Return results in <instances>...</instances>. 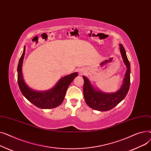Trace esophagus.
<instances>
[{
    "instance_id": "esophagus-1",
    "label": "esophagus",
    "mask_w": 151,
    "mask_h": 151,
    "mask_svg": "<svg viewBox=\"0 0 151 151\" xmlns=\"http://www.w3.org/2000/svg\"><path fill=\"white\" fill-rule=\"evenodd\" d=\"M78 72H79V73L81 74H83L84 73H85V70L84 69H82H82L78 70Z\"/></svg>"
}]
</instances>
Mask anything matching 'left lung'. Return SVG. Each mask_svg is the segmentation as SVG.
<instances>
[{
    "instance_id": "8db88e82",
    "label": "left lung",
    "mask_w": 151,
    "mask_h": 151,
    "mask_svg": "<svg viewBox=\"0 0 151 151\" xmlns=\"http://www.w3.org/2000/svg\"><path fill=\"white\" fill-rule=\"evenodd\" d=\"M121 54L124 63L127 68L123 82L119 89L114 93H106L96 88L86 77L83 76L84 80L83 96L86 104L95 110L109 111L121 102L126 96L130 87V65L127 57L124 48L119 44Z\"/></svg>"
}]
</instances>
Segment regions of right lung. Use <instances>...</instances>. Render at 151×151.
Listing matches in <instances>:
<instances>
[{"mask_svg": "<svg viewBox=\"0 0 151 151\" xmlns=\"http://www.w3.org/2000/svg\"><path fill=\"white\" fill-rule=\"evenodd\" d=\"M25 52L24 46L17 66V82L22 94L29 101L40 109H50L58 107L63 102L68 86L78 76V73H74L62 77L54 87L49 90H34L27 85L23 78L22 67Z\"/></svg>", "mask_w": 151, "mask_h": 151, "instance_id": "add662e5", "label": "right lung"}]
</instances>
